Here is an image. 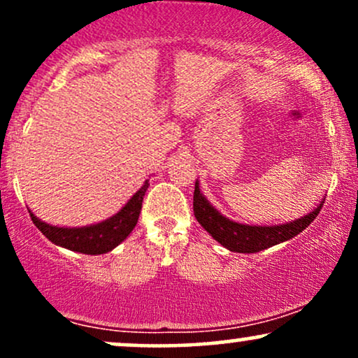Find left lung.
<instances>
[{
    "mask_svg": "<svg viewBox=\"0 0 358 358\" xmlns=\"http://www.w3.org/2000/svg\"><path fill=\"white\" fill-rule=\"evenodd\" d=\"M322 202L313 212L293 222H286L281 225H248L234 222L224 217L208 203L200 192L199 182H195V192H193V213L199 224L207 231L217 242L232 252L254 254L264 250L273 245L293 239L299 232H303L308 225L316 219L322 210Z\"/></svg>",
    "mask_w": 358,
    "mask_h": 358,
    "instance_id": "left-lung-1",
    "label": "left lung"
}]
</instances>
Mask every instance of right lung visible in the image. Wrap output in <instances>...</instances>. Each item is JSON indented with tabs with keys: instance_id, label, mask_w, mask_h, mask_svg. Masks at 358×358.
<instances>
[{
	"instance_id": "1",
	"label": "right lung",
	"mask_w": 358,
	"mask_h": 358,
	"mask_svg": "<svg viewBox=\"0 0 358 358\" xmlns=\"http://www.w3.org/2000/svg\"><path fill=\"white\" fill-rule=\"evenodd\" d=\"M148 187H150V183L146 180L145 185L131 196L129 202L116 215L99 222V224L87 225V227H57V225H50L40 220L38 217L31 213V210L28 212H30L31 220L38 227V231L53 244L69 250H76V252L96 256V254H106L113 250L133 232V229L138 224L143 196H145Z\"/></svg>"
}]
</instances>
